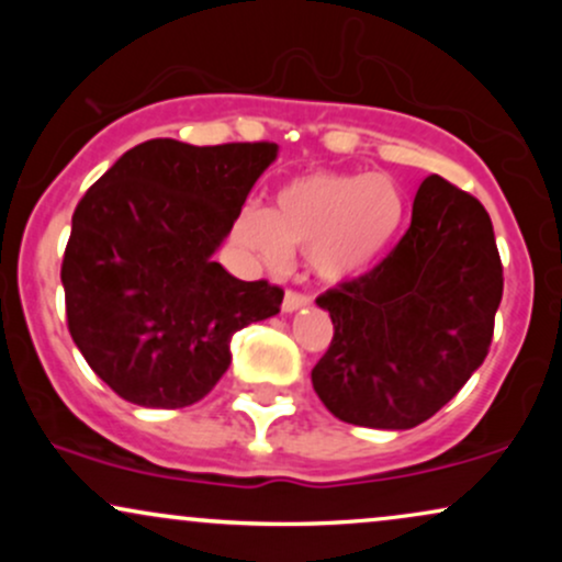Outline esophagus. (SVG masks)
Segmentation results:
<instances>
[{
  "instance_id": "34e87169",
  "label": "esophagus",
  "mask_w": 562,
  "mask_h": 562,
  "mask_svg": "<svg viewBox=\"0 0 562 562\" xmlns=\"http://www.w3.org/2000/svg\"><path fill=\"white\" fill-rule=\"evenodd\" d=\"M308 303H312V299H308V295L295 293V290H288L285 299H282V312L293 314V312H299V308H306Z\"/></svg>"
}]
</instances>
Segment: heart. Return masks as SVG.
<instances>
[{"mask_svg": "<svg viewBox=\"0 0 562 562\" xmlns=\"http://www.w3.org/2000/svg\"><path fill=\"white\" fill-rule=\"evenodd\" d=\"M406 198L385 173L312 171L277 187L269 211H240L237 237L269 269L285 267L290 250H306L325 282L364 274L398 240Z\"/></svg>", "mask_w": 562, "mask_h": 562, "instance_id": "b5f03b06", "label": "heart"}]
</instances>
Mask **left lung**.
<instances>
[{
  "label": "left lung",
  "instance_id": "obj_1",
  "mask_svg": "<svg viewBox=\"0 0 562 562\" xmlns=\"http://www.w3.org/2000/svg\"><path fill=\"white\" fill-rule=\"evenodd\" d=\"M499 301L492 218L473 195L430 173L396 248L317 299L335 333L312 370L314 391L344 423L415 428L483 364Z\"/></svg>",
  "mask_w": 562,
  "mask_h": 562
}]
</instances>
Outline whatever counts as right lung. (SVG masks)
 <instances>
[{
  "instance_id": "1",
  "label": "right lung",
  "mask_w": 562,
  "mask_h": 562,
  "mask_svg": "<svg viewBox=\"0 0 562 562\" xmlns=\"http://www.w3.org/2000/svg\"><path fill=\"white\" fill-rule=\"evenodd\" d=\"M277 150L147 139L76 205L60 269L68 330L121 398L150 409L200 402L227 372L232 335L280 312V288L214 261Z\"/></svg>"
}]
</instances>
